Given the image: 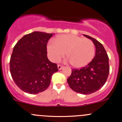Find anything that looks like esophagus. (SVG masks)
Wrapping results in <instances>:
<instances>
[{"label":"esophagus","instance_id":"34e87169","mask_svg":"<svg viewBox=\"0 0 122 122\" xmlns=\"http://www.w3.org/2000/svg\"><path fill=\"white\" fill-rule=\"evenodd\" d=\"M57 67H58L59 70H61V69H62L63 66H62V65H57Z\"/></svg>","mask_w":122,"mask_h":122}]
</instances>
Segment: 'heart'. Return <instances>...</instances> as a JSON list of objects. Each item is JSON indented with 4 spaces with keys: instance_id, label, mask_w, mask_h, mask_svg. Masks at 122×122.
I'll return each mask as SVG.
<instances>
[{
    "instance_id": "heart-1",
    "label": "heart",
    "mask_w": 122,
    "mask_h": 122,
    "mask_svg": "<svg viewBox=\"0 0 122 122\" xmlns=\"http://www.w3.org/2000/svg\"><path fill=\"white\" fill-rule=\"evenodd\" d=\"M50 58L54 61L61 60L66 53L72 66L80 68L87 65L93 59L95 46L93 42L74 35H62L47 46Z\"/></svg>"
}]
</instances>
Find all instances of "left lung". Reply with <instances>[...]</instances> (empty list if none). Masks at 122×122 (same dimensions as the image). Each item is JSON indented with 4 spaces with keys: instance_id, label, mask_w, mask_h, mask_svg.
Returning a JSON list of instances; mask_svg holds the SVG:
<instances>
[{
    "instance_id": "8db88e82",
    "label": "left lung",
    "mask_w": 122,
    "mask_h": 122,
    "mask_svg": "<svg viewBox=\"0 0 122 122\" xmlns=\"http://www.w3.org/2000/svg\"><path fill=\"white\" fill-rule=\"evenodd\" d=\"M92 41L96 46V55L86 66L72 69L67 81L70 88L78 93L87 95L96 92L105 84L110 67L108 57L102 43L90 36L84 35Z\"/></svg>"
}]
</instances>
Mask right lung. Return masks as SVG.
Returning <instances> with one entry per match:
<instances>
[{"mask_svg": "<svg viewBox=\"0 0 122 122\" xmlns=\"http://www.w3.org/2000/svg\"><path fill=\"white\" fill-rule=\"evenodd\" d=\"M53 34L35 31L17 42L10 59V72L15 84L27 93L45 91L51 76L58 71L57 64L47 58V44Z\"/></svg>", "mask_w": 122, "mask_h": 122, "instance_id": "1", "label": "right lung"}]
</instances>
